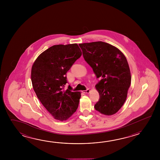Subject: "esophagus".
Returning a JSON list of instances; mask_svg holds the SVG:
<instances>
[{
    "label": "esophagus",
    "mask_w": 160,
    "mask_h": 160,
    "mask_svg": "<svg viewBox=\"0 0 160 160\" xmlns=\"http://www.w3.org/2000/svg\"><path fill=\"white\" fill-rule=\"evenodd\" d=\"M90 92V89L88 88V89H86V90H83V91H82V92H83V93H85V94H87V93H89Z\"/></svg>",
    "instance_id": "obj_1"
}]
</instances>
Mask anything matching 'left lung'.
Segmentation results:
<instances>
[{"instance_id":"obj_1","label":"left lung","mask_w":160,"mask_h":160,"mask_svg":"<svg viewBox=\"0 0 160 160\" xmlns=\"http://www.w3.org/2000/svg\"><path fill=\"white\" fill-rule=\"evenodd\" d=\"M83 57L92 68L99 99L96 110L110 116L117 112L126 101L131 83V74L126 57L117 48L103 42L79 44Z\"/></svg>"}]
</instances>
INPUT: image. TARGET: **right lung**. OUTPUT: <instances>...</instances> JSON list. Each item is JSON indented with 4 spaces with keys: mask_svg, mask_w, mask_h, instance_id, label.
Listing matches in <instances>:
<instances>
[{
    "mask_svg": "<svg viewBox=\"0 0 160 160\" xmlns=\"http://www.w3.org/2000/svg\"><path fill=\"white\" fill-rule=\"evenodd\" d=\"M78 44L52 46L39 55L31 68V81L34 92L42 104L55 119L65 121L76 112L81 92H72L66 73L81 57Z\"/></svg>",
    "mask_w": 160,
    "mask_h": 160,
    "instance_id": "add662e5",
    "label": "right lung"
}]
</instances>
